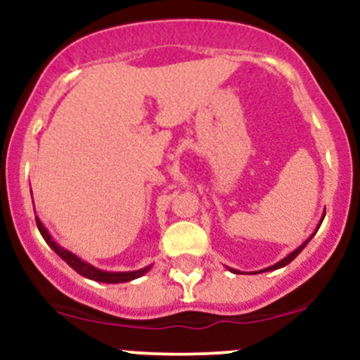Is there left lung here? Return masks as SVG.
Listing matches in <instances>:
<instances>
[{
    "instance_id": "left-lung-1",
    "label": "left lung",
    "mask_w": 360,
    "mask_h": 360,
    "mask_svg": "<svg viewBox=\"0 0 360 360\" xmlns=\"http://www.w3.org/2000/svg\"><path fill=\"white\" fill-rule=\"evenodd\" d=\"M324 216H326V212H324V214H322V219H321V223H319V226H321V224H322V221H324ZM319 226H317V230H319ZM317 230H315V231H314V235H315V233H317ZM314 235H310V237H308V238H307V240H304V242H303V244H301V245H300V248H297L296 250H292V252H291V254H288V256H285V257H284V259H282V261H278V263H275V264H271V266L264 268V270H261V271H270V270H277V268H282V266H285V264H289V263H291V261L294 259V257H296V256H297V254H300V252H301V250H303L304 248H307V244H308V242H310V240H311V237H314ZM228 270H230V271H233V274H240V271H238V270H233V268H228Z\"/></svg>"
}]
</instances>
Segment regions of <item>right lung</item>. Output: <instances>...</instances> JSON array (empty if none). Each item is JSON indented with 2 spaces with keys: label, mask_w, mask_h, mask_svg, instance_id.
<instances>
[{
  "label": "right lung",
  "mask_w": 360,
  "mask_h": 360,
  "mask_svg": "<svg viewBox=\"0 0 360 360\" xmlns=\"http://www.w3.org/2000/svg\"><path fill=\"white\" fill-rule=\"evenodd\" d=\"M36 226H38L39 233H41V237L45 238L46 244H49L50 248L56 250L57 256L63 257V259L66 261L69 266H71L72 270L76 271V274L83 275V277L90 278V281L104 282V284H122V282H130V281H134V278L143 277V275L148 274V271H150V268H151V264H150V266H144V268H141V270H136V271H104V270H99V268L92 266L90 263L83 261L82 257H78L76 254H72L71 250L64 249L63 245L57 244V242L52 238V235L49 233V230L43 226V223L39 221V217H36Z\"/></svg>",
  "instance_id": "add662e5"
}]
</instances>
